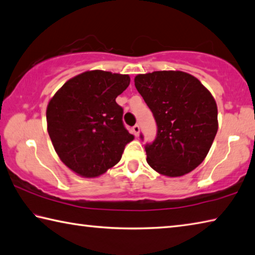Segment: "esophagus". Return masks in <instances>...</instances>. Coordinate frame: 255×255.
Here are the masks:
<instances>
[{
    "mask_svg": "<svg viewBox=\"0 0 255 255\" xmlns=\"http://www.w3.org/2000/svg\"><path fill=\"white\" fill-rule=\"evenodd\" d=\"M132 132H133V135H135L136 137H138L139 136V132H140V128H139V126H138V125H135V126L132 127Z\"/></svg>",
    "mask_w": 255,
    "mask_h": 255,
    "instance_id": "esophagus-1",
    "label": "esophagus"
}]
</instances>
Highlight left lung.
<instances>
[{
  "mask_svg": "<svg viewBox=\"0 0 255 255\" xmlns=\"http://www.w3.org/2000/svg\"><path fill=\"white\" fill-rule=\"evenodd\" d=\"M135 86L157 124L156 139L145 147L148 165L168 177L192 172L205 159L219 129L212 94L183 71L138 75Z\"/></svg>",
  "mask_w": 255,
  "mask_h": 255,
  "instance_id": "1",
  "label": "left lung"
}]
</instances>
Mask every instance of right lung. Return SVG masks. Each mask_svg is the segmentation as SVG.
I'll use <instances>...</instances> for the list:
<instances>
[{
  "label": "right lung",
  "mask_w": 255,
  "mask_h": 255,
  "mask_svg": "<svg viewBox=\"0 0 255 255\" xmlns=\"http://www.w3.org/2000/svg\"><path fill=\"white\" fill-rule=\"evenodd\" d=\"M128 75L91 70L69 79L49 101L48 132L62 163L79 176L98 177L118 163L133 139L116 98Z\"/></svg>",
  "instance_id": "add662e5"
}]
</instances>
